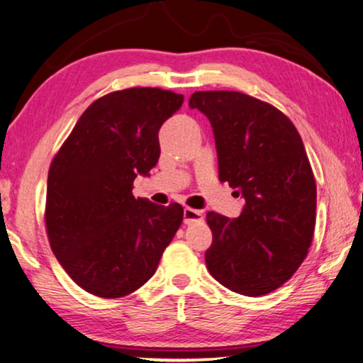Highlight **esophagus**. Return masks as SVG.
I'll return each mask as SVG.
<instances>
[{"label": "esophagus", "mask_w": 363, "mask_h": 363, "mask_svg": "<svg viewBox=\"0 0 363 363\" xmlns=\"http://www.w3.org/2000/svg\"><path fill=\"white\" fill-rule=\"evenodd\" d=\"M204 220V216L201 211H196L191 209V207H185V211H183V222L186 225H191L196 222H203Z\"/></svg>", "instance_id": "34e87169"}]
</instances>
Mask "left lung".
I'll return each mask as SVG.
<instances>
[{
  "label": "left lung",
  "mask_w": 363,
  "mask_h": 363,
  "mask_svg": "<svg viewBox=\"0 0 363 363\" xmlns=\"http://www.w3.org/2000/svg\"><path fill=\"white\" fill-rule=\"evenodd\" d=\"M189 108L209 118L218 180L246 201L238 218L207 212V269L235 293H272L304 262L315 230L317 185L304 143L281 111L245 93L196 91Z\"/></svg>",
  "instance_id": "obj_1"
}]
</instances>
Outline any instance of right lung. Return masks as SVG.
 I'll list each match as a JSON object with an SVG mask.
<instances>
[{"instance_id": "1", "label": "right lung", "mask_w": 363, "mask_h": 363, "mask_svg": "<svg viewBox=\"0 0 363 363\" xmlns=\"http://www.w3.org/2000/svg\"><path fill=\"white\" fill-rule=\"evenodd\" d=\"M183 94L127 88L94 101L48 172L46 233L67 275L98 298H123L156 272L183 207L132 194L160 156L159 128Z\"/></svg>"}]
</instances>
